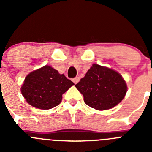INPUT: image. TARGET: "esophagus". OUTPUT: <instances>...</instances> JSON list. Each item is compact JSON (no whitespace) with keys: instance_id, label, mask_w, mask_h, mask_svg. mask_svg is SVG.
<instances>
[{"instance_id":"34e87169","label":"esophagus","mask_w":152,"mask_h":152,"mask_svg":"<svg viewBox=\"0 0 152 152\" xmlns=\"http://www.w3.org/2000/svg\"><path fill=\"white\" fill-rule=\"evenodd\" d=\"M79 80H80V77H75V78L73 79V82L75 83V84H77V83L79 82Z\"/></svg>"}]
</instances>
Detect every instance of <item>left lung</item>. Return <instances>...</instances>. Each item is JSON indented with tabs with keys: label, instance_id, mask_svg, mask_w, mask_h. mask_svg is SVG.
Masks as SVG:
<instances>
[{
	"label": "left lung",
	"instance_id": "left-lung-1",
	"mask_svg": "<svg viewBox=\"0 0 152 152\" xmlns=\"http://www.w3.org/2000/svg\"><path fill=\"white\" fill-rule=\"evenodd\" d=\"M75 87L84 96V103L97 110L116 107L127 92L126 80L119 72L97 64H92Z\"/></svg>",
	"mask_w": 152,
	"mask_h": 152
}]
</instances>
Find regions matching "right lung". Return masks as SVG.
I'll return each instance as SVG.
<instances>
[{
    "label": "right lung",
    "mask_w": 152,
    "mask_h": 152,
    "mask_svg": "<svg viewBox=\"0 0 152 152\" xmlns=\"http://www.w3.org/2000/svg\"><path fill=\"white\" fill-rule=\"evenodd\" d=\"M74 84L63 74L50 65H45L26 75L20 91L29 105L49 110L61 103L63 94Z\"/></svg>",
    "instance_id": "add662e5"
}]
</instances>
